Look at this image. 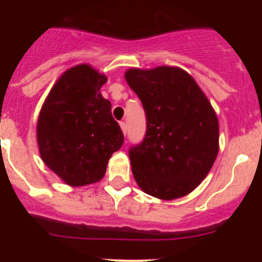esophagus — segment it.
Listing matches in <instances>:
<instances>
[{
    "instance_id": "1",
    "label": "esophagus",
    "mask_w": 262,
    "mask_h": 262,
    "mask_svg": "<svg viewBox=\"0 0 262 262\" xmlns=\"http://www.w3.org/2000/svg\"><path fill=\"white\" fill-rule=\"evenodd\" d=\"M120 128H121V132H123L124 134H126V124L124 123V121H120Z\"/></svg>"
}]
</instances>
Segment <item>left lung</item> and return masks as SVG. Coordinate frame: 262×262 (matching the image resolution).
Listing matches in <instances>:
<instances>
[{
  "label": "left lung",
  "instance_id": "8db88e82",
  "mask_svg": "<svg viewBox=\"0 0 262 262\" xmlns=\"http://www.w3.org/2000/svg\"><path fill=\"white\" fill-rule=\"evenodd\" d=\"M125 80L147 118L143 142L129 149L137 184L158 199L185 196L204 180L218 155L215 112L194 78L179 67L130 68Z\"/></svg>",
  "mask_w": 262,
  "mask_h": 262
}]
</instances>
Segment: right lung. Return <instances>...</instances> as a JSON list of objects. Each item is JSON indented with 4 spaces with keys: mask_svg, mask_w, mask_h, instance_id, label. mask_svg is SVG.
Instances as JSON below:
<instances>
[{
    "mask_svg": "<svg viewBox=\"0 0 262 262\" xmlns=\"http://www.w3.org/2000/svg\"><path fill=\"white\" fill-rule=\"evenodd\" d=\"M106 76L90 64L66 71L47 96L36 124L39 153L47 166L71 186L104 178L124 136L100 94Z\"/></svg>",
    "mask_w": 262,
    "mask_h": 262,
    "instance_id": "add662e5",
    "label": "right lung"
}]
</instances>
